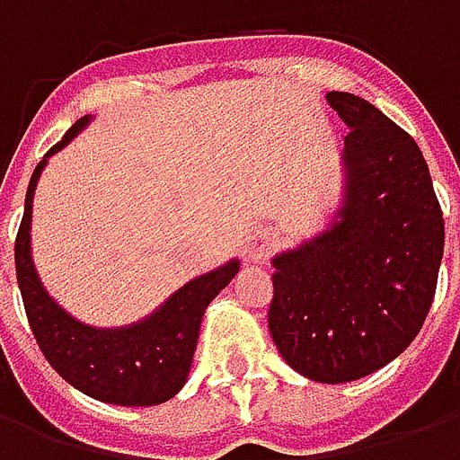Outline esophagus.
I'll list each match as a JSON object with an SVG mask.
<instances>
[{"mask_svg":"<svg viewBox=\"0 0 460 460\" xmlns=\"http://www.w3.org/2000/svg\"><path fill=\"white\" fill-rule=\"evenodd\" d=\"M270 246H273V234L266 229H256L243 239L241 253H243V259L249 261V263H261L270 253Z\"/></svg>","mask_w":460,"mask_h":460,"instance_id":"1","label":"esophagus"}]
</instances>
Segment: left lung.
Returning <instances> with one entry per match:
<instances>
[{"mask_svg":"<svg viewBox=\"0 0 460 460\" xmlns=\"http://www.w3.org/2000/svg\"><path fill=\"white\" fill-rule=\"evenodd\" d=\"M349 132L325 226L279 251L270 338L298 375L342 385L411 345L434 300L444 217L419 145L352 93L325 95Z\"/></svg>","mask_w":460,"mask_h":460,"instance_id":"left-lung-1","label":"left lung"}]
</instances>
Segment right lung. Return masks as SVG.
<instances>
[{
  "label": "right lung",
  "instance_id": "1",
  "mask_svg": "<svg viewBox=\"0 0 460 460\" xmlns=\"http://www.w3.org/2000/svg\"><path fill=\"white\" fill-rule=\"evenodd\" d=\"M93 118L95 115H84L75 120L64 140L56 142L36 164L26 190L24 219L14 243L16 280L36 342L49 365L68 385L105 404L155 406L172 399L184 386L204 310L229 286L241 263L239 259H229L219 269L187 280L145 318L120 328H95L58 305L41 283L31 256L34 191L49 157L64 150Z\"/></svg>",
  "mask_w": 460,
  "mask_h": 460
}]
</instances>
